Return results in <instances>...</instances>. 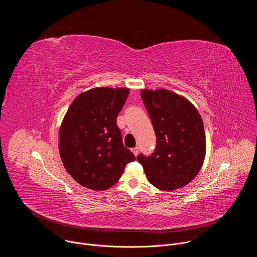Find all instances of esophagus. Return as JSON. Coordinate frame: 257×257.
Segmentation results:
<instances>
[{"instance_id":"esophagus-1","label":"esophagus","mask_w":257,"mask_h":257,"mask_svg":"<svg viewBox=\"0 0 257 257\" xmlns=\"http://www.w3.org/2000/svg\"><path fill=\"white\" fill-rule=\"evenodd\" d=\"M131 151H132V153L134 154V156L137 157V155H138V148H137V146H136V148H133Z\"/></svg>"}]
</instances>
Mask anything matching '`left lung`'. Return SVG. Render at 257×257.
Instances as JSON below:
<instances>
[{"label": "left lung", "mask_w": 257, "mask_h": 257, "mask_svg": "<svg viewBox=\"0 0 257 257\" xmlns=\"http://www.w3.org/2000/svg\"><path fill=\"white\" fill-rule=\"evenodd\" d=\"M156 135L155 153L139 155L138 163L151 184L171 191L184 187L200 171L205 158V133L196 107L184 96L167 89H142Z\"/></svg>", "instance_id": "left-lung-1"}]
</instances>
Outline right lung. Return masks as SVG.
<instances>
[{
    "label": "right lung",
    "instance_id": "obj_1",
    "mask_svg": "<svg viewBox=\"0 0 257 257\" xmlns=\"http://www.w3.org/2000/svg\"><path fill=\"white\" fill-rule=\"evenodd\" d=\"M129 89L95 87L80 93L69 106L59 131V152L66 171L80 185L106 190L135 161L123 145L117 117Z\"/></svg>",
    "mask_w": 257,
    "mask_h": 257
}]
</instances>
